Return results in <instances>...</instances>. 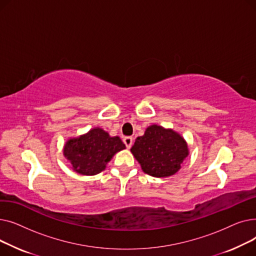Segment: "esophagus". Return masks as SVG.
I'll list each match as a JSON object with an SVG mask.
<instances>
[{
	"label": "esophagus",
	"mask_w": 256,
	"mask_h": 256,
	"mask_svg": "<svg viewBox=\"0 0 256 256\" xmlns=\"http://www.w3.org/2000/svg\"><path fill=\"white\" fill-rule=\"evenodd\" d=\"M124 143L126 144V146L128 147V148H130V147L132 144V137H124Z\"/></svg>",
	"instance_id": "34e87169"
}]
</instances>
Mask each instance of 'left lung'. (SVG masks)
Returning a JSON list of instances; mask_svg holds the SVG:
<instances>
[{"label":"left lung","instance_id":"8db88e82","mask_svg":"<svg viewBox=\"0 0 256 256\" xmlns=\"http://www.w3.org/2000/svg\"><path fill=\"white\" fill-rule=\"evenodd\" d=\"M142 170L154 178L176 174L189 154L186 140L178 132L152 124L138 137L130 148Z\"/></svg>","mask_w":256,"mask_h":256}]
</instances>
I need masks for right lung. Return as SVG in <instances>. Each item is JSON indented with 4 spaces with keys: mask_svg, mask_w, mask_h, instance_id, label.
I'll return each instance as SVG.
<instances>
[{
    "mask_svg": "<svg viewBox=\"0 0 256 256\" xmlns=\"http://www.w3.org/2000/svg\"><path fill=\"white\" fill-rule=\"evenodd\" d=\"M124 148L126 145L118 136L110 137L102 128H94L85 135L67 141L63 154L76 173L96 176L106 169L116 152Z\"/></svg>",
    "mask_w": 256,
    "mask_h": 256,
    "instance_id": "right-lung-1",
    "label": "right lung"
}]
</instances>
